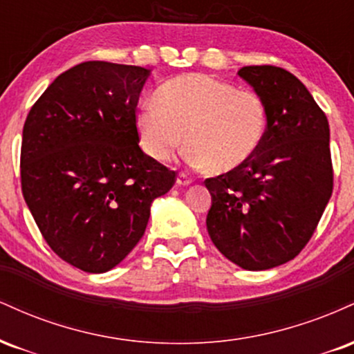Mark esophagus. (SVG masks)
I'll return each instance as SVG.
<instances>
[{
	"label": "esophagus",
	"mask_w": 354,
	"mask_h": 354,
	"mask_svg": "<svg viewBox=\"0 0 354 354\" xmlns=\"http://www.w3.org/2000/svg\"><path fill=\"white\" fill-rule=\"evenodd\" d=\"M176 183L180 186H188V185H191V183H193V180H191V178L186 173H180V174H178V178H176Z\"/></svg>",
	"instance_id": "esophagus-1"
}]
</instances>
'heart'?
Wrapping results in <instances>:
<instances>
[{"label": "heart", "mask_w": 354, "mask_h": 354, "mask_svg": "<svg viewBox=\"0 0 354 354\" xmlns=\"http://www.w3.org/2000/svg\"><path fill=\"white\" fill-rule=\"evenodd\" d=\"M136 115L143 151L168 161L185 138L186 163L213 174L239 168L258 151L266 133L263 100L250 89L201 73L166 81Z\"/></svg>", "instance_id": "obj_1"}]
</instances>
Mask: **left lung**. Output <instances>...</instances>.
<instances>
[{
    "mask_svg": "<svg viewBox=\"0 0 354 354\" xmlns=\"http://www.w3.org/2000/svg\"><path fill=\"white\" fill-rule=\"evenodd\" d=\"M263 100L261 146L245 165L208 178L211 241L243 270L284 265L306 246L333 193L328 118L306 86L278 66L238 71Z\"/></svg>",
    "mask_w": 354,
    "mask_h": 354,
    "instance_id": "left-lung-1",
    "label": "left lung"
}]
</instances>
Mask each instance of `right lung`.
I'll list each match as a JSON object with an SVG mask.
<instances>
[{
    "instance_id": "right-lung-1",
    "label": "right lung",
    "mask_w": 354,
    "mask_h": 354,
    "mask_svg": "<svg viewBox=\"0 0 354 354\" xmlns=\"http://www.w3.org/2000/svg\"><path fill=\"white\" fill-rule=\"evenodd\" d=\"M151 70L86 61L61 73L24 121L21 189L50 248L106 273L145 234L176 173L138 146L136 106Z\"/></svg>"
}]
</instances>
